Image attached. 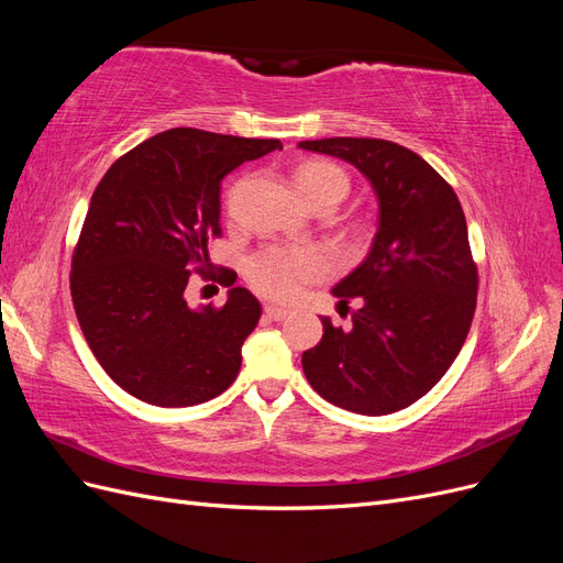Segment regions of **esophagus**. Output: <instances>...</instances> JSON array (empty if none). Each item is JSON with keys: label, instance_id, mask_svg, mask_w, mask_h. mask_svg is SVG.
<instances>
[{"label": "esophagus", "instance_id": "obj_1", "mask_svg": "<svg viewBox=\"0 0 563 563\" xmlns=\"http://www.w3.org/2000/svg\"><path fill=\"white\" fill-rule=\"evenodd\" d=\"M265 317H269L272 321H284L286 317H291V310L277 308V305H265Z\"/></svg>", "mask_w": 563, "mask_h": 563}]
</instances>
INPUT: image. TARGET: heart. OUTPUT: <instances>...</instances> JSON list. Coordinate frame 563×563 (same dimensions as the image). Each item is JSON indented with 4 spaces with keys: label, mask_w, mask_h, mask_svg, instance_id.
<instances>
[{
    "label": "heart",
    "mask_w": 563,
    "mask_h": 563,
    "mask_svg": "<svg viewBox=\"0 0 563 563\" xmlns=\"http://www.w3.org/2000/svg\"><path fill=\"white\" fill-rule=\"evenodd\" d=\"M298 192L314 209L343 201L352 190V178L343 166L331 159H308L294 172ZM356 242L371 236L368 220H354L350 228ZM329 263L319 249H265L246 261V279L253 291L272 300H291L300 294V286L319 279Z\"/></svg>",
    "instance_id": "obj_1"
}]
</instances>
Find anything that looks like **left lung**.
Returning <instances> with one entry per match:
<instances>
[{
  "label": "left lung",
  "mask_w": 563,
  "mask_h": 563,
  "mask_svg": "<svg viewBox=\"0 0 563 563\" xmlns=\"http://www.w3.org/2000/svg\"><path fill=\"white\" fill-rule=\"evenodd\" d=\"M371 180L380 223L368 258L333 288L338 308H362L352 329L321 317L319 345L302 352L314 391L362 416L411 406L441 380L463 347L479 275L453 187L413 150L383 139L302 141Z\"/></svg>",
  "instance_id": "1"
}]
</instances>
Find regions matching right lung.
I'll return each instance as SVG.
<instances>
[{
	"label": "right lung",
	"mask_w": 563,
	"mask_h": 563,
	"mask_svg": "<svg viewBox=\"0 0 563 563\" xmlns=\"http://www.w3.org/2000/svg\"><path fill=\"white\" fill-rule=\"evenodd\" d=\"M272 150H282L277 139L172 129L119 157L93 190L70 294L98 364L135 399L203 404L240 373L261 302L234 286L223 308L190 310L183 294L192 269L209 277V242L223 232L220 183Z\"/></svg>",
	"instance_id": "add662e5"
}]
</instances>
